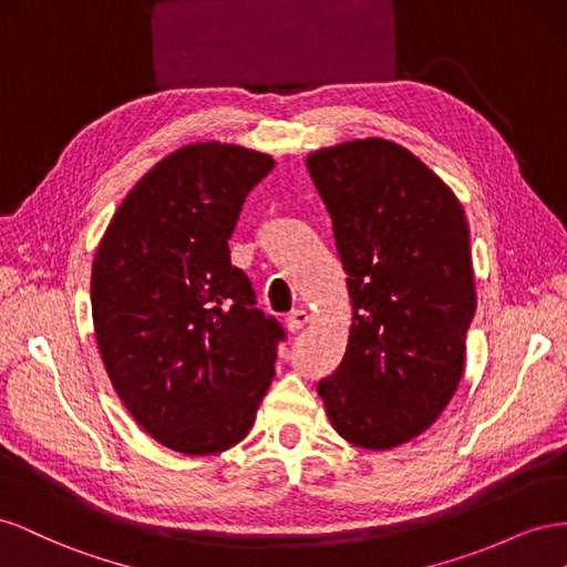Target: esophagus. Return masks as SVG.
I'll return each mask as SVG.
<instances>
[{
	"label": "esophagus",
	"instance_id": "1",
	"mask_svg": "<svg viewBox=\"0 0 567 567\" xmlns=\"http://www.w3.org/2000/svg\"><path fill=\"white\" fill-rule=\"evenodd\" d=\"M306 322H309V313H306L303 309H295L285 316V328L289 332H299Z\"/></svg>",
	"mask_w": 567,
	"mask_h": 567
}]
</instances>
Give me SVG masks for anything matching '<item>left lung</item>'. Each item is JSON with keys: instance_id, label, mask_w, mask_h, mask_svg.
Instances as JSON below:
<instances>
[{"instance_id": "1", "label": "left lung", "mask_w": 567, "mask_h": 567, "mask_svg": "<svg viewBox=\"0 0 567 567\" xmlns=\"http://www.w3.org/2000/svg\"><path fill=\"white\" fill-rule=\"evenodd\" d=\"M347 272L349 344L318 382L332 427L361 449L425 432L454 396L477 309L471 230L456 194L382 137L306 158Z\"/></svg>"}]
</instances>
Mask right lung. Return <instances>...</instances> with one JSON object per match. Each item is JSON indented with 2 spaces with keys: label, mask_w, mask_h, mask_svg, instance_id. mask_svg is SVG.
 <instances>
[{
  "label": "right lung",
  "mask_w": 567,
  "mask_h": 567,
  "mask_svg": "<svg viewBox=\"0 0 567 567\" xmlns=\"http://www.w3.org/2000/svg\"><path fill=\"white\" fill-rule=\"evenodd\" d=\"M268 154L197 142L127 192L92 266L94 337L109 380L158 444L208 456L249 434L285 330L256 309L228 241Z\"/></svg>",
  "instance_id": "right-lung-1"
}]
</instances>
